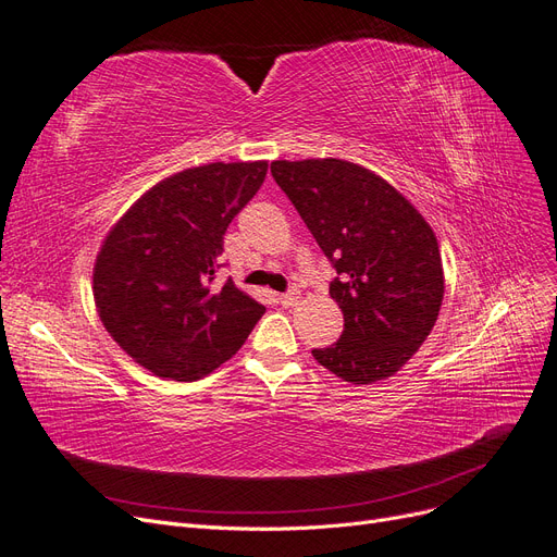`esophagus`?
Wrapping results in <instances>:
<instances>
[{"mask_svg":"<svg viewBox=\"0 0 557 557\" xmlns=\"http://www.w3.org/2000/svg\"><path fill=\"white\" fill-rule=\"evenodd\" d=\"M278 301H281L283 307H295L297 301H299V293L290 290V293H285V295H278Z\"/></svg>","mask_w":557,"mask_h":557,"instance_id":"1","label":"esophagus"}]
</instances>
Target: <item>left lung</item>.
<instances>
[{
	"instance_id": "8db88e82",
	"label": "left lung",
	"mask_w": 557,
	"mask_h": 557,
	"mask_svg": "<svg viewBox=\"0 0 557 557\" xmlns=\"http://www.w3.org/2000/svg\"><path fill=\"white\" fill-rule=\"evenodd\" d=\"M272 176L336 269L339 342L313 358L339 379L393 376L432 332L444 299L440 244L391 183L346 160H276Z\"/></svg>"
}]
</instances>
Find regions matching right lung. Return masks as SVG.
<instances>
[{"instance_id":"add662e5","label":"right lung","mask_w":557,"mask_h":557,"mask_svg":"<svg viewBox=\"0 0 557 557\" xmlns=\"http://www.w3.org/2000/svg\"><path fill=\"white\" fill-rule=\"evenodd\" d=\"M267 162H211L153 185L97 252L92 295L107 332L148 372L197 381L237 352L264 313L230 278L211 288L223 237Z\"/></svg>"}]
</instances>
